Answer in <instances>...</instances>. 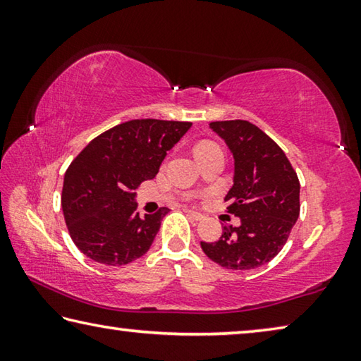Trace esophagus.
Masks as SVG:
<instances>
[{"label": "esophagus", "mask_w": 361, "mask_h": 361, "mask_svg": "<svg viewBox=\"0 0 361 361\" xmlns=\"http://www.w3.org/2000/svg\"><path fill=\"white\" fill-rule=\"evenodd\" d=\"M185 212L188 213V215H189V216H191V218H194V219H195V221H200V219H202V218H204V215H202V213H199V212H194V210H191V209H185Z\"/></svg>", "instance_id": "34e87169"}]
</instances>
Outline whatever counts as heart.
<instances>
[{"instance_id": "1", "label": "heart", "mask_w": 361, "mask_h": 361, "mask_svg": "<svg viewBox=\"0 0 361 361\" xmlns=\"http://www.w3.org/2000/svg\"><path fill=\"white\" fill-rule=\"evenodd\" d=\"M210 145H215V143H212V142H202L200 145H197V148H199V146H210Z\"/></svg>"}]
</instances>
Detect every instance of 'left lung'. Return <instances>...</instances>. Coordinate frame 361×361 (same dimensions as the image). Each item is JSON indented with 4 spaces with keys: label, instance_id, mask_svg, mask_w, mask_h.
I'll list each match as a JSON object with an SVG mask.
<instances>
[{
    "label": "left lung",
    "instance_id": "left-lung-1",
    "mask_svg": "<svg viewBox=\"0 0 361 361\" xmlns=\"http://www.w3.org/2000/svg\"><path fill=\"white\" fill-rule=\"evenodd\" d=\"M234 157L228 212L240 224L224 226L216 242H200L219 266L250 271L276 258L299 216V180L282 148L248 121L210 122Z\"/></svg>",
    "mask_w": 361,
    "mask_h": 361
}]
</instances>
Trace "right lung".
<instances>
[{
	"label": "right lung",
	"mask_w": 361,
	"mask_h": 361,
	"mask_svg": "<svg viewBox=\"0 0 361 361\" xmlns=\"http://www.w3.org/2000/svg\"><path fill=\"white\" fill-rule=\"evenodd\" d=\"M191 122L133 119L103 132L63 178L62 210L75 245L92 261L124 266L148 252L169 209L140 216L135 189L152 180Z\"/></svg>",
	"instance_id": "obj_1"
}]
</instances>
